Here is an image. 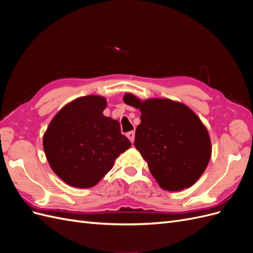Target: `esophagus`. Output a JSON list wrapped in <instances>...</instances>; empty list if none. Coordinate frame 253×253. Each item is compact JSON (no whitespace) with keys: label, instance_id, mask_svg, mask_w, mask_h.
Masks as SVG:
<instances>
[{"label":"esophagus","instance_id":"esophagus-1","mask_svg":"<svg viewBox=\"0 0 253 253\" xmlns=\"http://www.w3.org/2000/svg\"><path fill=\"white\" fill-rule=\"evenodd\" d=\"M126 137L129 139V141H131V142L133 143V142H134V139H135V132H134V131L127 132V133H126Z\"/></svg>","mask_w":253,"mask_h":253}]
</instances>
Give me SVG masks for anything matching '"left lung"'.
I'll use <instances>...</instances> for the list:
<instances>
[{
	"mask_svg": "<svg viewBox=\"0 0 253 253\" xmlns=\"http://www.w3.org/2000/svg\"><path fill=\"white\" fill-rule=\"evenodd\" d=\"M126 104L141 112L135 148L164 190L180 191L200 179L211 157L208 129L186 104L170 99L141 100L124 96Z\"/></svg>",
	"mask_w": 253,
	"mask_h": 253,
	"instance_id": "left-lung-1",
	"label": "left lung"
}]
</instances>
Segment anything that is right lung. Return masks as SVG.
Returning a JSON list of instances; mask_svg holds the SVG:
<instances>
[{
  "mask_svg": "<svg viewBox=\"0 0 253 253\" xmlns=\"http://www.w3.org/2000/svg\"><path fill=\"white\" fill-rule=\"evenodd\" d=\"M106 99L89 95L63 106L43 136L47 162L68 186L91 188L131 147L117 120L103 115Z\"/></svg>",
  "mask_w": 253,
  "mask_h": 253,
  "instance_id": "obj_1",
  "label": "right lung"
}]
</instances>
